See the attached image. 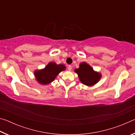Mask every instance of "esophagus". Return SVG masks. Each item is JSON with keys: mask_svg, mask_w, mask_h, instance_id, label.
I'll return each instance as SVG.
<instances>
[{"mask_svg": "<svg viewBox=\"0 0 135 135\" xmlns=\"http://www.w3.org/2000/svg\"><path fill=\"white\" fill-rule=\"evenodd\" d=\"M68 70H69V71H71V70H72L71 65H68Z\"/></svg>", "mask_w": 135, "mask_h": 135, "instance_id": "esophagus-1", "label": "esophagus"}]
</instances>
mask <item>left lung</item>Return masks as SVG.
<instances>
[{
    "mask_svg": "<svg viewBox=\"0 0 135 135\" xmlns=\"http://www.w3.org/2000/svg\"><path fill=\"white\" fill-rule=\"evenodd\" d=\"M74 71L78 74L80 81L88 86H93L101 78V74L95 71L93 68L86 62L81 63L79 68L75 69Z\"/></svg>",
    "mask_w": 135,
    "mask_h": 135,
    "instance_id": "8db88e82",
    "label": "left lung"
}]
</instances>
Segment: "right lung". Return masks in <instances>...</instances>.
<instances>
[{"instance_id":"obj_1","label":"right lung","mask_w":135,"mask_h":135,"mask_svg":"<svg viewBox=\"0 0 135 135\" xmlns=\"http://www.w3.org/2000/svg\"><path fill=\"white\" fill-rule=\"evenodd\" d=\"M65 70V65L51 62L43 69L36 70L34 74L40 84H48L55 79L59 73Z\"/></svg>"}]
</instances>
